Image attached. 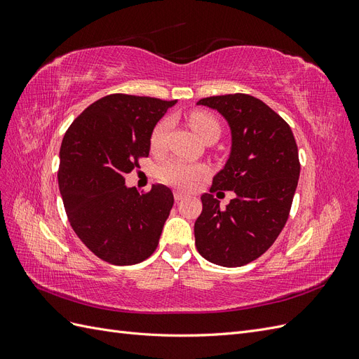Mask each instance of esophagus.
Instances as JSON below:
<instances>
[{"label":"esophagus","mask_w":359,"mask_h":359,"mask_svg":"<svg viewBox=\"0 0 359 359\" xmlns=\"http://www.w3.org/2000/svg\"><path fill=\"white\" fill-rule=\"evenodd\" d=\"M173 198H175L177 202H180V201H182L184 198H186V194H184V193L180 191V190H177L175 193H173Z\"/></svg>","instance_id":"esophagus-1"}]
</instances>
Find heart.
I'll use <instances>...</instances> for the list:
<instances>
[{"mask_svg": "<svg viewBox=\"0 0 359 359\" xmlns=\"http://www.w3.org/2000/svg\"><path fill=\"white\" fill-rule=\"evenodd\" d=\"M189 124L199 137L203 140L211 136H220V123L211 114L193 112L189 115ZM170 127V119L163 118L151 130L149 147L154 153H160L165 148L166 136ZM208 173V168L202 163H193L181 158H170L157 169V177L161 182L182 190H191Z\"/></svg>", "mask_w": 359, "mask_h": 359, "instance_id": "1", "label": "heart"}]
</instances>
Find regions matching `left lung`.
I'll use <instances>...</instances> for the list:
<instances>
[{"mask_svg": "<svg viewBox=\"0 0 359 359\" xmlns=\"http://www.w3.org/2000/svg\"><path fill=\"white\" fill-rule=\"evenodd\" d=\"M198 103L227 119L232 149L210 193L201 196L196 248L212 264L243 266L262 256L283 231L299 178L298 147L285 119L253 95H214ZM217 189L237 193L224 210L210 194Z\"/></svg>", "mask_w": 359, "mask_h": 359, "instance_id": "left-lung-1", "label": "left lung"}]
</instances>
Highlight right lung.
Returning a JSON list of instances; mask_svg holds the SVG:
<instances>
[{"mask_svg":"<svg viewBox=\"0 0 359 359\" xmlns=\"http://www.w3.org/2000/svg\"><path fill=\"white\" fill-rule=\"evenodd\" d=\"M177 100L109 94L74 119L60 149L58 186L79 240L112 265H135L156 252L173 205L163 184L140 194L126 175L149 156V135Z\"/></svg>","mask_w":359,"mask_h":359,"instance_id":"1","label":"right lung"}]
</instances>
